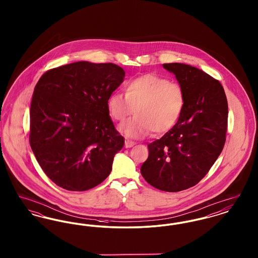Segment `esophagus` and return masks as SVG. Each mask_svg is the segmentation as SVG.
Returning <instances> with one entry per match:
<instances>
[{
  "instance_id": "34e87169",
  "label": "esophagus",
  "mask_w": 258,
  "mask_h": 258,
  "mask_svg": "<svg viewBox=\"0 0 258 258\" xmlns=\"http://www.w3.org/2000/svg\"><path fill=\"white\" fill-rule=\"evenodd\" d=\"M135 144H136V143H135V141H132V140H125V142H124V147H134Z\"/></svg>"
}]
</instances>
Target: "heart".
Returning a JSON list of instances; mask_svg holds the SVG:
<instances>
[{
    "instance_id": "heart-1",
    "label": "heart",
    "mask_w": 258,
    "mask_h": 258,
    "mask_svg": "<svg viewBox=\"0 0 258 258\" xmlns=\"http://www.w3.org/2000/svg\"><path fill=\"white\" fill-rule=\"evenodd\" d=\"M186 103L184 87L157 74H145L128 81L125 93L115 92L108 98L111 117L123 122L132 114L134 119L121 125L127 136L143 137L151 131L164 134L180 120Z\"/></svg>"
}]
</instances>
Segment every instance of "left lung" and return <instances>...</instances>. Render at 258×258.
<instances>
[{"label":"left lung","mask_w":258,"mask_h":258,"mask_svg":"<svg viewBox=\"0 0 258 258\" xmlns=\"http://www.w3.org/2000/svg\"><path fill=\"white\" fill-rule=\"evenodd\" d=\"M163 68L184 87L186 103L175 126L148 144L140 172L154 187L177 192L198 184L221 155L228 105L221 82L203 71L180 62Z\"/></svg>","instance_id":"left-lung-1"}]
</instances>
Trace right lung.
Listing matches in <instances>:
<instances>
[{"mask_svg": "<svg viewBox=\"0 0 258 258\" xmlns=\"http://www.w3.org/2000/svg\"><path fill=\"white\" fill-rule=\"evenodd\" d=\"M121 67L76 61L39 78L30 109V145L50 180L84 191L110 174L124 139L111 121L108 98L124 77Z\"/></svg>", "mask_w": 258, "mask_h": 258, "instance_id": "add662e5", "label": "right lung"}]
</instances>
